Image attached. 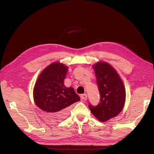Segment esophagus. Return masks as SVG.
I'll return each instance as SVG.
<instances>
[{"mask_svg": "<svg viewBox=\"0 0 154 154\" xmlns=\"http://www.w3.org/2000/svg\"><path fill=\"white\" fill-rule=\"evenodd\" d=\"M81 97V99L82 100H87V94H82L81 95V97Z\"/></svg>", "mask_w": 154, "mask_h": 154, "instance_id": "1", "label": "esophagus"}]
</instances>
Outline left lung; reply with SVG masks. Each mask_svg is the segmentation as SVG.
Returning a JSON list of instances; mask_svg holds the SVG:
<instances>
[{"label": "left lung", "mask_w": 154, "mask_h": 154, "mask_svg": "<svg viewBox=\"0 0 154 154\" xmlns=\"http://www.w3.org/2000/svg\"><path fill=\"white\" fill-rule=\"evenodd\" d=\"M100 95V102L94 107L89 104L92 114L100 122L118 116L125 102V88L122 80L111 65L98 62L93 66Z\"/></svg>", "instance_id": "obj_1"}]
</instances>
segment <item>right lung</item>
<instances>
[{"instance_id": "add662e5", "label": "right lung", "mask_w": 154, "mask_h": 154, "mask_svg": "<svg viewBox=\"0 0 154 154\" xmlns=\"http://www.w3.org/2000/svg\"><path fill=\"white\" fill-rule=\"evenodd\" d=\"M67 70L63 63L53 62L41 72L34 85L33 97L37 106L55 120L66 117L69 106L80 100L73 87L64 85Z\"/></svg>"}]
</instances>
